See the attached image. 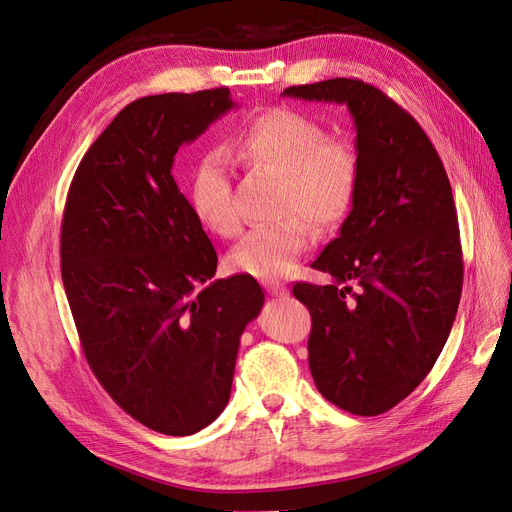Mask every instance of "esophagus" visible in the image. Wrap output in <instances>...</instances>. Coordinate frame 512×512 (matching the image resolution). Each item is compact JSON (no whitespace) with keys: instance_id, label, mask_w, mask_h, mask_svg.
I'll list each match as a JSON object with an SVG mask.
<instances>
[{"instance_id":"esophagus-1","label":"esophagus","mask_w":512,"mask_h":512,"mask_svg":"<svg viewBox=\"0 0 512 512\" xmlns=\"http://www.w3.org/2000/svg\"><path fill=\"white\" fill-rule=\"evenodd\" d=\"M266 289H268V293L278 295V298H283V295H289V289L285 287V283H278V280H268Z\"/></svg>"}]
</instances>
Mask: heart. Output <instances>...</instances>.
I'll list each match as a JSON object with an SVG mask.
<instances>
[{
	"instance_id": "heart-1",
	"label": "heart",
	"mask_w": 512,
	"mask_h": 512,
	"mask_svg": "<svg viewBox=\"0 0 512 512\" xmlns=\"http://www.w3.org/2000/svg\"><path fill=\"white\" fill-rule=\"evenodd\" d=\"M234 151L253 168L283 176L280 214L287 217L242 236L229 251L227 266L259 280L289 276L310 246L307 222L325 229L349 214L361 178L357 146L346 138L325 136L323 125L302 112L274 108L238 131ZM189 204L193 217L214 236L238 234L240 214L223 153L210 151L195 161Z\"/></svg>"
}]
</instances>
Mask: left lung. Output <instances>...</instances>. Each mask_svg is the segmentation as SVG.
Returning a JSON list of instances; mask_svg holds the SVG:
<instances>
[{
	"mask_svg": "<svg viewBox=\"0 0 512 512\" xmlns=\"http://www.w3.org/2000/svg\"><path fill=\"white\" fill-rule=\"evenodd\" d=\"M283 95L346 104L355 121L359 189L340 236L312 261L334 283H295L293 295L310 310L308 366L323 398L381 415L434 368L457 315L464 259L449 176L419 123L364 80Z\"/></svg>",
	"mask_w": 512,
	"mask_h": 512,
	"instance_id": "1",
	"label": "left lung"
}]
</instances>
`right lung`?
<instances>
[{
	"mask_svg": "<svg viewBox=\"0 0 512 512\" xmlns=\"http://www.w3.org/2000/svg\"><path fill=\"white\" fill-rule=\"evenodd\" d=\"M236 104L227 87L125 106L80 166L61 221V278L93 374L127 415L189 436L229 402L253 276L210 280L217 253L172 176L174 155Z\"/></svg>",
	"mask_w": 512,
	"mask_h": 512,
	"instance_id": "add662e5",
	"label": "right lung"
}]
</instances>
